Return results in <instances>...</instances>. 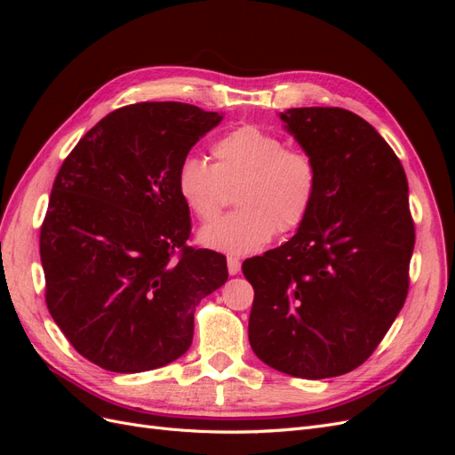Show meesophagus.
Returning a JSON list of instances; mask_svg holds the SVG:
<instances>
[{
    "label": "esophagus",
    "instance_id": "34e87169",
    "mask_svg": "<svg viewBox=\"0 0 455 455\" xmlns=\"http://www.w3.org/2000/svg\"><path fill=\"white\" fill-rule=\"evenodd\" d=\"M228 271L229 275H237L241 271V261L237 258H228Z\"/></svg>",
    "mask_w": 455,
    "mask_h": 455
}]
</instances>
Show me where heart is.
I'll return each mask as SVG.
<instances>
[{
  "mask_svg": "<svg viewBox=\"0 0 455 455\" xmlns=\"http://www.w3.org/2000/svg\"><path fill=\"white\" fill-rule=\"evenodd\" d=\"M214 163L186 156L176 171V191L189 212L212 222L229 191L233 212L204 228L199 239L212 251L246 256L306 222L319 189V167L309 151L286 146L283 136L258 125L228 131L212 144Z\"/></svg>",
  "mask_w": 455,
  "mask_h": 455,
  "instance_id": "b5f03b06",
  "label": "heart"
}]
</instances>
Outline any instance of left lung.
Here are the masks:
<instances>
[{
    "instance_id": "1",
    "label": "left lung",
    "mask_w": 455,
    "mask_h": 455,
    "mask_svg": "<svg viewBox=\"0 0 455 455\" xmlns=\"http://www.w3.org/2000/svg\"><path fill=\"white\" fill-rule=\"evenodd\" d=\"M279 116L313 156L319 189L291 241L244 259L249 339L288 376L334 378L374 353L404 306L416 243L408 180L391 146L349 109Z\"/></svg>"
}]
</instances>
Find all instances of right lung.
I'll return each mask as SVG.
<instances>
[{"instance_id":"obj_1","label":"right lung","mask_w":455,"mask_h":455,"mask_svg":"<svg viewBox=\"0 0 455 455\" xmlns=\"http://www.w3.org/2000/svg\"><path fill=\"white\" fill-rule=\"evenodd\" d=\"M224 116L182 102L108 114L54 178L39 233L49 313L74 349L136 374L182 356L199 301L228 281L226 256L188 246L176 171Z\"/></svg>"}]
</instances>
